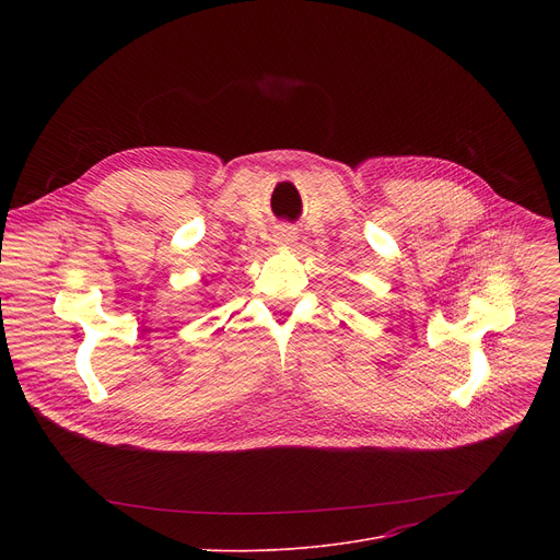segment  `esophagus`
Masks as SVG:
<instances>
[{
    "instance_id": "1",
    "label": "esophagus",
    "mask_w": 560,
    "mask_h": 560,
    "mask_svg": "<svg viewBox=\"0 0 560 560\" xmlns=\"http://www.w3.org/2000/svg\"><path fill=\"white\" fill-rule=\"evenodd\" d=\"M295 238H298L295 231L288 229V226H285V229H279V231L275 233V243H277V245H290Z\"/></svg>"
}]
</instances>
